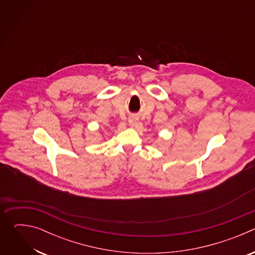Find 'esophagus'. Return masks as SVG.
I'll return each mask as SVG.
<instances>
[{"mask_svg":"<svg viewBox=\"0 0 255 255\" xmlns=\"http://www.w3.org/2000/svg\"><path fill=\"white\" fill-rule=\"evenodd\" d=\"M137 121H138V118H137L136 116H131V117L129 118V124H130L131 126H134Z\"/></svg>","mask_w":255,"mask_h":255,"instance_id":"obj_1","label":"esophagus"}]
</instances>
